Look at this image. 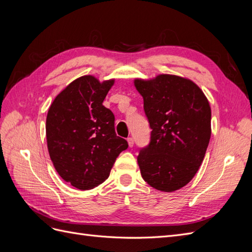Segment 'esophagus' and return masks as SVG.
<instances>
[{"label": "esophagus", "instance_id": "obj_1", "mask_svg": "<svg viewBox=\"0 0 252 252\" xmlns=\"http://www.w3.org/2000/svg\"><path fill=\"white\" fill-rule=\"evenodd\" d=\"M127 142H128V146H129V147H132L133 145H134V141H133L132 138H128V139H127Z\"/></svg>", "mask_w": 252, "mask_h": 252}]
</instances>
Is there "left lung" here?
<instances>
[{
  "instance_id": "8db88e82",
  "label": "left lung",
  "mask_w": 252,
  "mask_h": 252,
  "mask_svg": "<svg viewBox=\"0 0 252 252\" xmlns=\"http://www.w3.org/2000/svg\"><path fill=\"white\" fill-rule=\"evenodd\" d=\"M133 83L152 129L138 157L142 178L161 191H175L193 179L204 159L211 136L209 102L194 82L180 75Z\"/></svg>"
}]
</instances>
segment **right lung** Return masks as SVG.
<instances>
[{
	"mask_svg": "<svg viewBox=\"0 0 252 252\" xmlns=\"http://www.w3.org/2000/svg\"><path fill=\"white\" fill-rule=\"evenodd\" d=\"M114 79L94 75L72 81L56 96L46 119L47 147L65 182L80 190L98 186L128 143L114 131V116L103 105Z\"/></svg>",
	"mask_w": 252,
	"mask_h": 252,
	"instance_id": "right-lung-1",
	"label": "right lung"
}]
</instances>
